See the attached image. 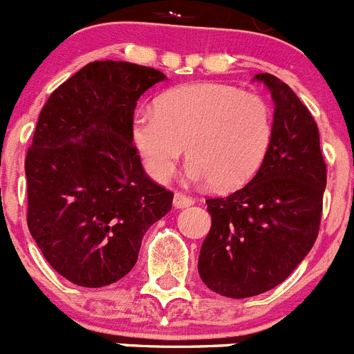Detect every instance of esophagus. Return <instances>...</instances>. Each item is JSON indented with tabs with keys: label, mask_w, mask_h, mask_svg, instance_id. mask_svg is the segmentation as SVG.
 I'll use <instances>...</instances> for the list:
<instances>
[{
	"label": "esophagus",
	"mask_w": 354,
	"mask_h": 354,
	"mask_svg": "<svg viewBox=\"0 0 354 354\" xmlns=\"http://www.w3.org/2000/svg\"><path fill=\"white\" fill-rule=\"evenodd\" d=\"M193 202H195V200H193L192 196H186V195H183V193H175L174 195V207L175 209L189 207V205H193Z\"/></svg>",
	"instance_id": "esophagus-1"
}]
</instances>
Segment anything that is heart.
Returning <instances> with one entry per match:
<instances>
[{"mask_svg": "<svg viewBox=\"0 0 354 354\" xmlns=\"http://www.w3.org/2000/svg\"><path fill=\"white\" fill-rule=\"evenodd\" d=\"M131 134L147 171L167 183L187 156V177L227 192L259 170L273 138L270 104L221 83H189L134 111Z\"/></svg>", "mask_w": 354, "mask_h": 354, "instance_id": "1", "label": "heart"}]
</instances>
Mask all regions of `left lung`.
<instances>
[{"label": "left lung", "mask_w": 354, "mask_h": 354, "mask_svg": "<svg viewBox=\"0 0 354 354\" xmlns=\"http://www.w3.org/2000/svg\"><path fill=\"white\" fill-rule=\"evenodd\" d=\"M274 102L273 138L253 179L205 200L212 218L202 243V282L227 298H252L282 283L315 243L326 162L314 117L283 81L257 74Z\"/></svg>", "instance_id": "1"}]
</instances>
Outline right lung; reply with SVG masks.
Wrapping results in <instances>:
<instances>
[{
    "label": "right lung",
    "mask_w": 354,
    "mask_h": 354,
    "mask_svg": "<svg viewBox=\"0 0 354 354\" xmlns=\"http://www.w3.org/2000/svg\"><path fill=\"white\" fill-rule=\"evenodd\" d=\"M162 72L129 62H92L42 108L28 149V228L56 273L104 287L138 261L149 227L174 193L149 179L133 145L138 99Z\"/></svg>",
    "instance_id": "add662e5"
}]
</instances>
